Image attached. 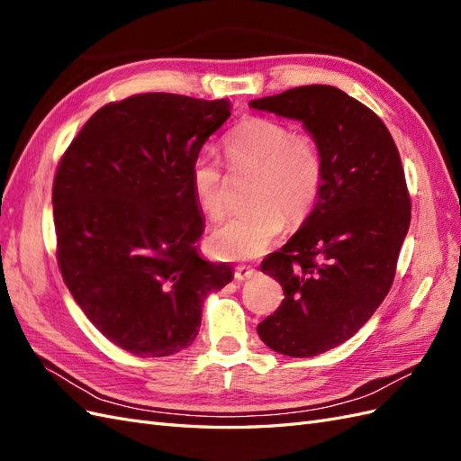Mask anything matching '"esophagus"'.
Here are the masks:
<instances>
[{"label": "esophagus", "mask_w": 461, "mask_h": 461, "mask_svg": "<svg viewBox=\"0 0 461 461\" xmlns=\"http://www.w3.org/2000/svg\"><path fill=\"white\" fill-rule=\"evenodd\" d=\"M258 271L254 267H249V265H236L234 269V278L236 281H248V278H252Z\"/></svg>", "instance_id": "34e87169"}]
</instances>
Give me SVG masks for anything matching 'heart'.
<instances>
[{"mask_svg":"<svg viewBox=\"0 0 461 461\" xmlns=\"http://www.w3.org/2000/svg\"><path fill=\"white\" fill-rule=\"evenodd\" d=\"M222 144L234 169L256 171L254 207L219 222L207 236V249L219 259H254L278 239L285 217L298 225L312 215L325 186V158L312 134H292L286 122L267 117L242 119ZM190 186L205 215H222L225 183L215 153L194 156Z\"/></svg>","mask_w":461,"mask_h":461,"instance_id":"heart-1","label":"heart"}]
</instances>
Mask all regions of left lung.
I'll return each mask as SVG.
<instances>
[{
  "label": "left lung",
  "instance_id": "left-lung-1",
  "mask_svg": "<svg viewBox=\"0 0 461 461\" xmlns=\"http://www.w3.org/2000/svg\"><path fill=\"white\" fill-rule=\"evenodd\" d=\"M249 107L303 124L325 158V186L298 232L263 259L285 300L258 325L271 350L312 357L352 339L394 281L411 202L384 122L346 92L310 85Z\"/></svg>",
  "mask_w": 461,
  "mask_h": 461
}]
</instances>
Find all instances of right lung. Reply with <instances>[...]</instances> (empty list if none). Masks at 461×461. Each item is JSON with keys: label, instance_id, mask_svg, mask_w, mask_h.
<instances>
[{"label": "right lung", "instance_id": "add662e5", "mask_svg": "<svg viewBox=\"0 0 461 461\" xmlns=\"http://www.w3.org/2000/svg\"><path fill=\"white\" fill-rule=\"evenodd\" d=\"M230 117L229 100L138 94L88 119L53 180L58 263L107 340L138 357L188 348L203 300L232 281L205 261L190 165Z\"/></svg>", "mask_w": 461, "mask_h": 461}]
</instances>
